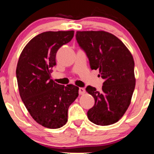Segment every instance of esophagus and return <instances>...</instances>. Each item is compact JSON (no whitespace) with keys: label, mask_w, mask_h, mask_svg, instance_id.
Listing matches in <instances>:
<instances>
[{"label":"esophagus","mask_w":154,"mask_h":154,"mask_svg":"<svg viewBox=\"0 0 154 154\" xmlns=\"http://www.w3.org/2000/svg\"><path fill=\"white\" fill-rule=\"evenodd\" d=\"M85 92V90L84 88H79V94H83Z\"/></svg>","instance_id":"obj_1"}]
</instances>
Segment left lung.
I'll use <instances>...</instances> for the list:
<instances>
[{"label":"left lung","instance_id":"1","mask_svg":"<svg viewBox=\"0 0 154 154\" xmlns=\"http://www.w3.org/2000/svg\"><path fill=\"white\" fill-rule=\"evenodd\" d=\"M75 38L90 68L99 69L98 76L104 80L101 92L86 88L95 101L88 111V119L98 125L116 123L127 111L135 87L132 55L121 40L106 31H77Z\"/></svg>","mask_w":154,"mask_h":154}]
</instances>
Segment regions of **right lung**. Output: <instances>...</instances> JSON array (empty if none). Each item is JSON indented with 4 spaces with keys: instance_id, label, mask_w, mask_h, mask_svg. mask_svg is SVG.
Returning a JSON list of instances; mask_svg holds the SVG:
<instances>
[{
    "instance_id": "right-lung-1",
    "label": "right lung",
    "mask_w": 154,
    "mask_h": 154,
    "mask_svg": "<svg viewBox=\"0 0 154 154\" xmlns=\"http://www.w3.org/2000/svg\"><path fill=\"white\" fill-rule=\"evenodd\" d=\"M73 35V31L40 33L26 44L19 58L16 75L20 97L33 119L45 128L64 125L69 107L79 96L77 86L62 85L50 79L57 52Z\"/></svg>"
}]
</instances>
